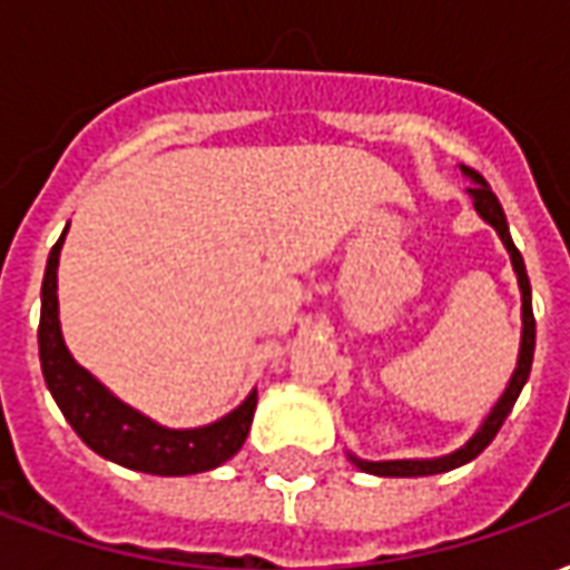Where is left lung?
<instances>
[{"instance_id": "obj_1", "label": "left lung", "mask_w": 570, "mask_h": 570, "mask_svg": "<svg viewBox=\"0 0 570 570\" xmlns=\"http://www.w3.org/2000/svg\"><path fill=\"white\" fill-rule=\"evenodd\" d=\"M461 170L473 179V188H466V195L473 198V207H476L479 216L501 235L503 247H507L510 262H513L519 293H522V345H519V360H515V370L513 375H510V384H507V391L501 394V400L491 406L485 421L479 424L476 433H473L461 449H454L452 454H442V458H412V461H363L357 454H347L363 473H372V476H433V473H445V470H454V466L470 464V461H473L476 454L485 452V445L498 436V430H501V424L507 421V415L513 412L515 400H519V394H522V387H525L528 382V375H531V360H534V311H531V284H528L525 262H522V253L515 249L513 237H510V228H507L503 207L498 204V198H494V191L489 188V183H485L476 170H470V167H461Z\"/></svg>"}]
</instances>
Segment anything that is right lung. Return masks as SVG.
Instances as JSON below:
<instances>
[{
	"mask_svg": "<svg viewBox=\"0 0 570 570\" xmlns=\"http://www.w3.org/2000/svg\"><path fill=\"white\" fill-rule=\"evenodd\" d=\"M67 228L48 253L42 281V317H39L42 375L63 419L72 424L81 442L100 458L116 461L128 470L151 473V476H191V473H204L235 458L253 424L256 391H249L247 400L225 419L204 424V428L170 430L146 419L128 403H121L91 372L72 360L60 333V314H57V265H60V247H63Z\"/></svg>",
	"mask_w": 570,
	"mask_h": 570,
	"instance_id": "obj_1",
	"label": "right lung"
}]
</instances>
